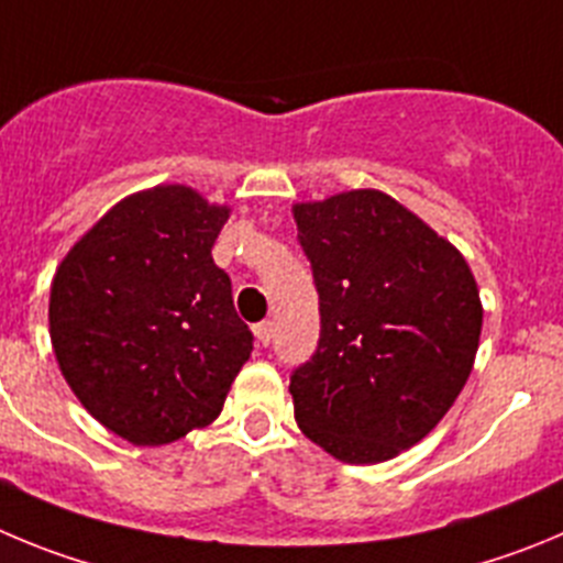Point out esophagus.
Listing matches in <instances>:
<instances>
[{
    "mask_svg": "<svg viewBox=\"0 0 563 563\" xmlns=\"http://www.w3.org/2000/svg\"><path fill=\"white\" fill-rule=\"evenodd\" d=\"M255 339H257V344H269L272 322H257V325H255Z\"/></svg>",
    "mask_w": 563,
    "mask_h": 563,
    "instance_id": "34e87169",
    "label": "esophagus"
}]
</instances>
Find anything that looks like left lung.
I'll list each match as a JSON object with an SVG mask.
<instances>
[{"label":"left lung","instance_id":"1","mask_svg":"<svg viewBox=\"0 0 563 563\" xmlns=\"http://www.w3.org/2000/svg\"><path fill=\"white\" fill-rule=\"evenodd\" d=\"M319 294V347L294 369L297 427L351 465L420 443L463 393L483 300L463 252L384 190L291 205Z\"/></svg>","mask_w":563,"mask_h":563}]
</instances>
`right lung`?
<instances>
[{"instance_id":"obj_1","label":"right lung","mask_w":563,"mask_h":563,"mask_svg":"<svg viewBox=\"0 0 563 563\" xmlns=\"http://www.w3.org/2000/svg\"><path fill=\"white\" fill-rule=\"evenodd\" d=\"M232 207L187 185L136 190L64 255L49 342L84 409L134 445L210 427L252 353L212 244Z\"/></svg>"}]
</instances>
